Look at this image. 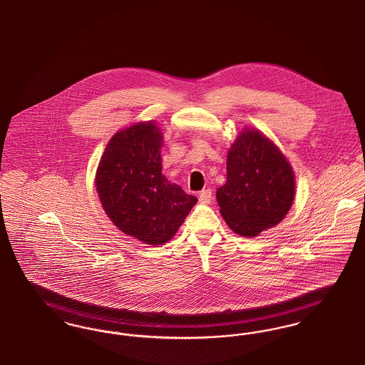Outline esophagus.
<instances>
[{
  "mask_svg": "<svg viewBox=\"0 0 365 365\" xmlns=\"http://www.w3.org/2000/svg\"><path fill=\"white\" fill-rule=\"evenodd\" d=\"M211 200H212V193L210 190H203V191L199 193V202L203 203V205H209Z\"/></svg>",
  "mask_w": 365,
  "mask_h": 365,
  "instance_id": "obj_1",
  "label": "esophagus"
}]
</instances>
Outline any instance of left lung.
<instances>
[{
	"mask_svg": "<svg viewBox=\"0 0 365 365\" xmlns=\"http://www.w3.org/2000/svg\"><path fill=\"white\" fill-rule=\"evenodd\" d=\"M215 196L230 230L255 237L287 215L295 197V174L270 138L245 128L230 145L227 182Z\"/></svg>",
	"mask_w": 365,
	"mask_h": 365,
	"instance_id": "1",
	"label": "left lung"
}]
</instances>
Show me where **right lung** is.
<instances>
[{
    "mask_svg": "<svg viewBox=\"0 0 365 365\" xmlns=\"http://www.w3.org/2000/svg\"><path fill=\"white\" fill-rule=\"evenodd\" d=\"M162 129L155 120L118 130L97 166V195L116 228L148 246L173 239L197 199L162 174Z\"/></svg>",
    "mask_w": 365,
    "mask_h": 365,
    "instance_id": "obj_1",
    "label": "right lung"
}]
</instances>
